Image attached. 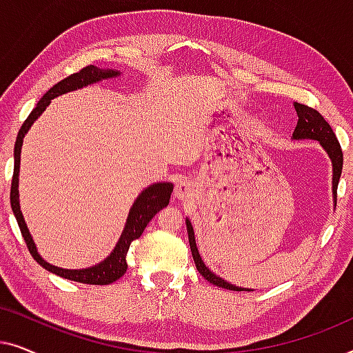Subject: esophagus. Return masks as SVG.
I'll list each match as a JSON object with an SVG mask.
<instances>
[{
	"label": "esophagus",
	"instance_id": "34e87169",
	"mask_svg": "<svg viewBox=\"0 0 353 353\" xmlns=\"http://www.w3.org/2000/svg\"><path fill=\"white\" fill-rule=\"evenodd\" d=\"M173 194H175V197H178L180 201H188L192 196V185L185 180L178 181Z\"/></svg>",
	"mask_w": 353,
	"mask_h": 353
}]
</instances>
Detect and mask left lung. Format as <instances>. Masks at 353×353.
<instances>
[{"instance_id":"left-lung-1","label":"left lung","mask_w":353,"mask_h":353,"mask_svg":"<svg viewBox=\"0 0 353 353\" xmlns=\"http://www.w3.org/2000/svg\"><path fill=\"white\" fill-rule=\"evenodd\" d=\"M294 108L297 110L299 120L292 137L294 139H316V141H320L321 146L326 149V152L330 154L331 162H332V194H334V202H337V185H339V178L342 173V162H344L341 144L337 141L331 125L323 119V115L318 112L316 109L308 108V105L301 104V103L294 104ZM186 228H188V238H190L191 252H192V259H194L196 268L197 272L207 279V281L215 284V286L219 288L230 289V291H250V289L233 286V284L226 283L225 279H221L220 276H216V274L212 273L210 270L205 267L204 262H202L199 250L196 248L194 230H192V225L190 220H186Z\"/></svg>"}]
</instances>
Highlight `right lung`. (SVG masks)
Instances as JSON below:
<instances>
[{"label": "right lung", "mask_w": 353, "mask_h": 353, "mask_svg": "<svg viewBox=\"0 0 353 353\" xmlns=\"http://www.w3.org/2000/svg\"><path fill=\"white\" fill-rule=\"evenodd\" d=\"M119 72L108 69H98L94 65H86L83 69L77 72V74H72L65 77L64 80H61L59 83H56L52 88L46 91V94L38 101L35 109L32 110L30 115L26 119V122L22 123L21 130L17 133L16 144H14V173H12V181H11V207L14 212V216H16L19 228H21L22 238L26 241L28 252L32 254V257L37 260L38 263L41 265L43 268H46L48 272L57 274V276L70 279V281L83 283V284H99V286H104V284H110L117 281L119 278H122L125 272H127V252L132 241L138 239L139 236L143 234L144 228H146L149 221L154 219V215L159 214L163 207L168 205L170 202V196L173 191V185L170 183H157V185L149 186L148 190H144L132 209H130V215L127 219V225H125L123 233L120 236L117 245L112 250V254L109 255L104 262L99 265H94L91 268L85 270H64L57 268L54 265H50L45 262L40 257V254L37 252L35 243H33L30 233H28L26 221H23L21 207H19V191H17V183H19V165H21V148L22 141L28 128L32 127V123L40 117V114L46 109V105L51 103V99H54L56 96L69 93V91H74L77 88H81V86L96 83V81L104 80V79H112V77H117Z\"/></svg>", "instance_id": "obj_1"}]
</instances>
